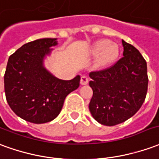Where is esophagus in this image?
<instances>
[{
    "label": "esophagus",
    "mask_w": 159,
    "mask_h": 159,
    "mask_svg": "<svg viewBox=\"0 0 159 159\" xmlns=\"http://www.w3.org/2000/svg\"><path fill=\"white\" fill-rule=\"evenodd\" d=\"M80 83H81L82 85H86V84H88V83H89V78H88L87 76H83L82 77H81Z\"/></svg>",
    "instance_id": "34e87169"
}]
</instances>
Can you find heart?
Masks as SVG:
<instances>
[{
  "mask_svg": "<svg viewBox=\"0 0 159 159\" xmlns=\"http://www.w3.org/2000/svg\"><path fill=\"white\" fill-rule=\"evenodd\" d=\"M92 54L95 56L101 54L99 58V64L102 65L108 64L112 63L118 56V45L111 44L110 41L107 39L97 41L93 46Z\"/></svg>",
  "mask_w": 159,
  "mask_h": 159,
  "instance_id": "1",
  "label": "heart"
}]
</instances>
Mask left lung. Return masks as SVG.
Listing matches in <instances>:
<instances>
[{
  "label": "left lung",
  "instance_id": "left-lung-1",
  "mask_svg": "<svg viewBox=\"0 0 159 159\" xmlns=\"http://www.w3.org/2000/svg\"><path fill=\"white\" fill-rule=\"evenodd\" d=\"M123 57L109 67L89 73L93 96L89 111L96 121L112 126L134 116L145 102L148 76L146 61L122 40Z\"/></svg>",
  "mask_w": 159,
  "mask_h": 159
}]
</instances>
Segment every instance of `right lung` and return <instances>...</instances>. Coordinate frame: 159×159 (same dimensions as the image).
<instances>
[{
    "label": "right lung",
    "instance_id": "obj_1",
    "mask_svg": "<svg viewBox=\"0 0 159 159\" xmlns=\"http://www.w3.org/2000/svg\"><path fill=\"white\" fill-rule=\"evenodd\" d=\"M57 39H40L22 45L8 58L4 75L7 102L26 121L42 124L59 114L66 96L80 85V76L65 81L43 66Z\"/></svg>",
    "mask_w": 159,
    "mask_h": 159
}]
</instances>
